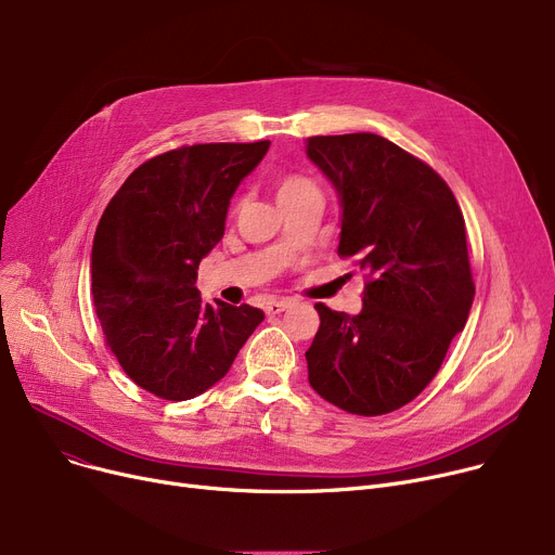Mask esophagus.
Segmentation results:
<instances>
[{"label": "esophagus", "instance_id": "1", "mask_svg": "<svg viewBox=\"0 0 555 555\" xmlns=\"http://www.w3.org/2000/svg\"><path fill=\"white\" fill-rule=\"evenodd\" d=\"M293 299H270L268 304H266V312L268 314H279V312H283V310H287V308H293Z\"/></svg>", "mask_w": 555, "mask_h": 555}]
</instances>
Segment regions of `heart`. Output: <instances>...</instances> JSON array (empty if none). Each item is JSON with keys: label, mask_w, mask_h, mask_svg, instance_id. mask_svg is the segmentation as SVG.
Returning <instances> with one entry per match:
<instances>
[{"label": "heart", "mask_w": 555, "mask_h": 555, "mask_svg": "<svg viewBox=\"0 0 555 555\" xmlns=\"http://www.w3.org/2000/svg\"><path fill=\"white\" fill-rule=\"evenodd\" d=\"M310 186L312 184L308 180H304V178H285L279 184V197L281 195H289V193H297V191H304V189H310Z\"/></svg>", "instance_id": "heart-1"}]
</instances>
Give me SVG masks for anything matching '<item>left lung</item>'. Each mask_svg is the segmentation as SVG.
<instances>
[{
    "label": "left lung",
    "mask_w": 555,
    "mask_h": 555,
    "mask_svg": "<svg viewBox=\"0 0 555 555\" xmlns=\"http://www.w3.org/2000/svg\"><path fill=\"white\" fill-rule=\"evenodd\" d=\"M306 155L339 197L337 254L371 276L358 314L314 306L308 383L348 414H389L431 383L468 322L463 214L439 175L380 134L308 137Z\"/></svg>",
    "instance_id": "obj_1"
}]
</instances>
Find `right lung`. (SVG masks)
<instances>
[{
  "mask_svg": "<svg viewBox=\"0 0 555 555\" xmlns=\"http://www.w3.org/2000/svg\"><path fill=\"white\" fill-rule=\"evenodd\" d=\"M270 141L197 143L141 164L109 199L92 245V299L109 351L164 400H191L227 375L266 319L204 304L199 260L224 236L233 193Z\"/></svg>",
  "mask_w": 555,
  "mask_h": 555,
  "instance_id": "1",
  "label": "right lung"
}]
</instances>
